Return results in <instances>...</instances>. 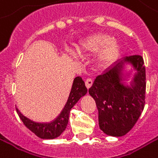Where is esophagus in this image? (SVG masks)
Here are the masks:
<instances>
[{"label": "esophagus", "mask_w": 158, "mask_h": 158, "mask_svg": "<svg viewBox=\"0 0 158 158\" xmlns=\"http://www.w3.org/2000/svg\"><path fill=\"white\" fill-rule=\"evenodd\" d=\"M85 86H86V88H87V89H89L90 87H91V85H93V79H85Z\"/></svg>", "instance_id": "1"}]
</instances>
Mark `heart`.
Returning a JSON list of instances; mask_svg holds the SVG:
<instances>
[{
	"label": "heart",
	"mask_w": 158,
	"mask_h": 158,
	"mask_svg": "<svg viewBox=\"0 0 158 158\" xmlns=\"http://www.w3.org/2000/svg\"><path fill=\"white\" fill-rule=\"evenodd\" d=\"M122 49V44L106 33L91 34L80 40L75 46L79 55H92L99 52L95 58L96 65L99 68L107 67L114 62L120 57ZM73 57H75L74 54Z\"/></svg>",
	"instance_id": "heart-1"
}]
</instances>
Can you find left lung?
I'll return each instance as SVG.
<instances>
[{
  "mask_svg": "<svg viewBox=\"0 0 158 158\" xmlns=\"http://www.w3.org/2000/svg\"><path fill=\"white\" fill-rule=\"evenodd\" d=\"M126 64L132 65L136 71L129 83L123 78ZM145 91V66L140 55L123 57L97 76L88 92L95 101L101 130L117 137L130 131L143 110Z\"/></svg>",
  "mask_w": 158,
  "mask_h": 158,
  "instance_id": "left-lung-1",
  "label": "left lung"
}]
</instances>
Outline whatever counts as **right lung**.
Returning a JSON list of instances; mask_svg holds the SVG:
<instances>
[{"label": "right lung", "instance_id": "add662e5", "mask_svg": "<svg viewBox=\"0 0 158 158\" xmlns=\"http://www.w3.org/2000/svg\"><path fill=\"white\" fill-rule=\"evenodd\" d=\"M87 89L84 81L80 77H76L72 85V89L69 94L68 100L64 105L59 115L51 123H35L30 120L16 108V112L20 119L27 128L42 139H54L58 137L65 130L68 124L69 114L73 106L78 102L81 97L85 95Z\"/></svg>", "mask_w": 158, "mask_h": 158}]
</instances>
